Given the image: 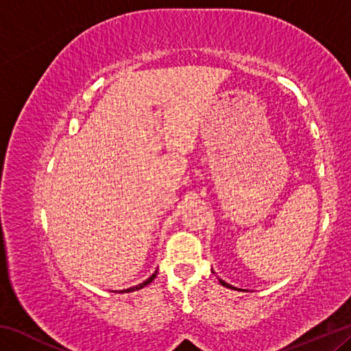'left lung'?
<instances>
[{
	"label": "left lung",
	"instance_id": "8db88e82",
	"mask_svg": "<svg viewBox=\"0 0 351 351\" xmlns=\"http://www.w3.org/2000/svg\"><path fill=\"white\" fill-rule=\"evenodd\" d=\"M219 283L223 285V287H226V288H234V287H230V285H228L226 282H223V280H219Z\"/></svg>",
	"mask_w": 351,
	"mask_h": 351
}]
</instances>
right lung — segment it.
Segmentation results:
<instances>
[{
    "mask_svg": "<svg viewBox=\"0 0 351 351\" xmlns=\"http://www.w3.org/2000/svg\"><path fill=\"white\" fill-rule=\"evenodd\" d=\"M156 274H158V271H154V274L150 277V278H147L145 282H142L141 285H138V287H133V288H128V289H123V291H121V293H130V291H136V289H141V288H144V287H147L148 283H152L153 280H154V277H156Z\"/></svg>",
    "mask_w": 351,
    "mask_h": 351,
    "instance_id": "add662e5",
    "label": "right lung"
}]
</instances>
